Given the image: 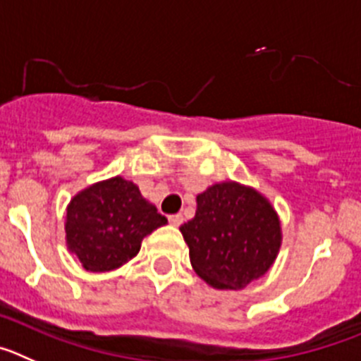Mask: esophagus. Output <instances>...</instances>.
<instances>
[{"label": "esophagus", "instance_id": "1", "mask_svg": "<svg viewBox=\"0 0 361 361\" xmlns=\"http://www.w3.org/2000/svg\"><path fill=\"white\" fill-rule=\"evenodd\" d=\"M169 223L173 226H180L181 223H183V216H181V214H174V216L169 217Z\"/></svg>", "mask_w": 361, "mask_h": 361}]
</instances>
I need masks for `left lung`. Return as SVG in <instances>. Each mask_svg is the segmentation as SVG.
<instances>
[{"label":"left lung","instance_id":"obj_1","mask_svg":"<svg viewBox=\"0 0 361 361\" xmlns=\"http://www.w3.org/2000/svg\"><path fill=\"white\" fill-rule=\"evenodd\" d=\"M194 271L216 290H243L274 266L281 217L257 188L225 180L196 196V216L180 226Z\"/></svg>","mask_w":361,"mask_h":361}]
</instances>
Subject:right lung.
<instances>
[{
  "label": "right lung",
  "mask_w": 361,
  "mask_h": 361,
  "mask_svg": "<svg viewBox=\"0 0 361 361\" xmlns=\"http://www.w3.org/2000/svg\"><path fill=\"white\" fill-rule=\"evenodd\" d=\"M167 225L138 185L122 176L97 181L71 197L64 241L86 271H111L140 252L144 237Z\"/></svg>",
  "instance_id": "add662e5"
}]
</instances>
